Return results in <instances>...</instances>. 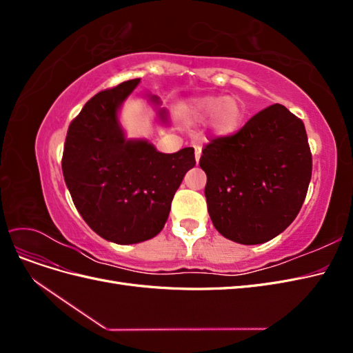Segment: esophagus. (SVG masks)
<instances>
[{
	"mask_svg": "<svg viewBox=\"0 0 353 353\" xmlns=\"http://www.w3.org/2000/svg\"><path fill=\"white\" fill-rule=\"evenodd\" d=\"M194 154H196V162L199 163V160H200V154H201V148H200L199 145H196V147H194Z\"/></svg>",
	"mask_w": 353,
	"mask_h": 353,
	"instance_id": "obj_1",
	"label": "esophagus"
}]
</instances>
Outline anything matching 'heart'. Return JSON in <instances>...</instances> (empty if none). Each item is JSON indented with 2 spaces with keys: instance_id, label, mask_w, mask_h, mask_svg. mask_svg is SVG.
<instances>
[{
  "instance_id": "heart-1",
  "label": "heart",
  "mask_w": 353,
  "mask_h": 353,
  "mask_svg": "<svg viewBox=\"0 0 353 353\" xmlns=\"http://www.w3.org/2000/svg\"><path fill=\"white\" fill-rule=\"evenodd\" d=\"M191 113L199 121L213 117V132L221 137L236 134L244 119V110L237 100L227 97H203L191 104Z\"/></svg>"
}]
</instances>
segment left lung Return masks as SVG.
Segmentation results:
<instances>
[{
    "label": "left lung",
    "mask_w": 353,
    "mask_h": 353,
    "mask_svg": "<svg viewBox=\"0 0 353 353\" xmlns=\"http://www.w3.org/2000/svg\"><path fill=\"white\" fill-rule=\"evenodd\" d=\"M201 153L209 216L223 237L261 244L294 221L311 181L312 154L303 122L283 104L256 113Z\"/></svg>",
    "instance_id": "8db88e82"
}]
</instances>
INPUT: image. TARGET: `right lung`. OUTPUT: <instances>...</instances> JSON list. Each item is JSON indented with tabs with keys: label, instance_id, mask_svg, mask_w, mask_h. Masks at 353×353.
<instances>
[{
	"label": "right lung",
	"instance_id": "obj_1",
	"mask_svg": "<svg viewBox=\"0 0 353 353\" xmlns=\"http://www.w3.org/2000/svg\"><path fill=\"white\" fill-rule=\"evenodd\" d=\"M140 79L104 90L72 121L61 169L72 200L83 221L100 237L116 244L150 240L162 231L170 203L187 170L194 168V148L160 153L147 140H128L119 112ZM153 104L159 97L148 95ZM159 119L168 122L165 109Z\"/></svg>",
	"mask_w": 353,
	"mask_h": 353
}]
</instances>
